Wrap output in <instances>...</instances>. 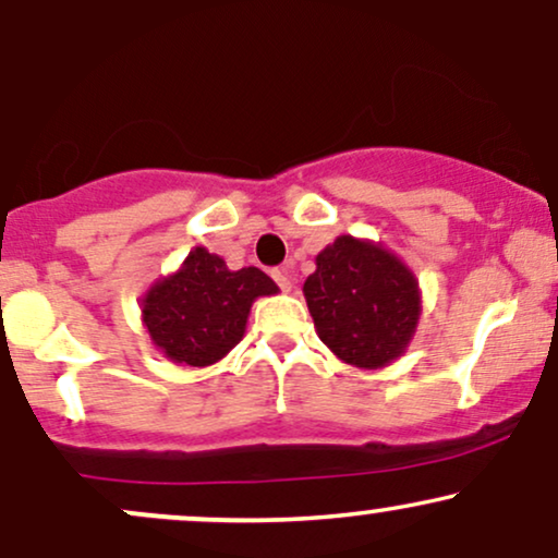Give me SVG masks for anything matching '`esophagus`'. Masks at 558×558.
Returning a JSON list of instances; mask_svg holds the SVG:
<instances>
[{
	"label": "esophagus",
	"mask_w": 558,
	"mask_h": 558,
	"mask_svg": "<svg viewBox=\"0 0 558 558\" xmlns=\"http://www.w3.org/2000/svg\"><path fill=\"white\" fill-rule=\"evenodd\" d=\"M293 272H296V267H293V262H286V265L275 267V270H272L275 283L283 288V291H291V288H293Z\"/></svg>",
	"instance_id": "1"
}]
</instances>
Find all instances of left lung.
<instances>
[{"label":"left lung","mask_w":558,"mask_h":558,"mask_svg":"<svg viewBox=\"0 0 558 558\" xmlns=\"http://www.w3.org/2000/svg\"><path fill=\"white\" fill-rule=\"evenodd\" d=\"M304 299L319 341L360 369L388 367L412 343L422 315L420 280L383 243L338 235L315 257Z\"/></svg>","instance_id":"1"}]
</instances>
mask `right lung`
<instances>
[{
  "instance_id": "right-lung-1",
  "label": "right lung",
  "mask_w": 558,
  "mask_h": 558,
  "mask_svg": "<svg viewBox=\"0 0 558 558\" xmlns=\"http://www.w3.org/2000/svg\"><path fill=\"white\" fill-rule=\"evenodd\" d=\"M278 291L259 267L228 270L226 259L196 246L175 272L149 286L141 299V323L165 360L209 367L241 341L254 301Z\"/></svg>"
}]
</instances>
